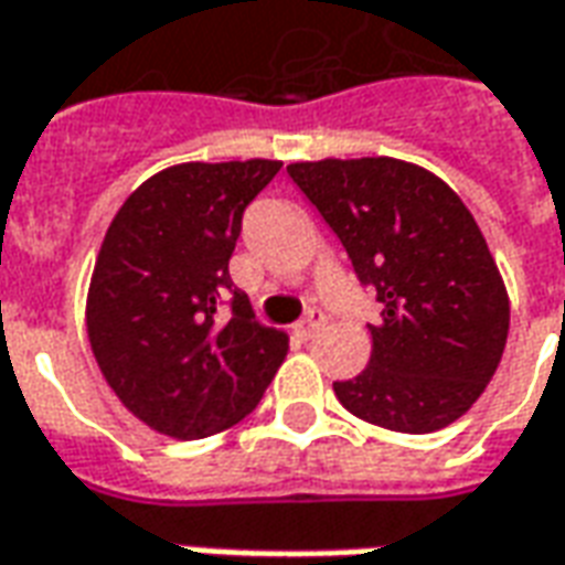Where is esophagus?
<instances>
[{"mask_svg": "<svg viewBox=\"0 0 565 565\" xmlns=\"http://www.w3.org/2000/svg\"><path fill=\"white\" fill-rule=\"evenodd\" d=\"M322 326H326V313H322V310H310V313L303 316L301 322L295 326V331H298V338L310 340L313 334H319V331H322Z\"/></svg>", "mask_w": 565, "mask_h": 565, "instance_id": "34e87169", "label": "esophagus"}]
</instances>
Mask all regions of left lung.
<instances>
[{
	"mask_svg": "<svg viewBox=\"0 0 565 565\" xmlns=\"http://www.w3.org/2000/svg\"><path fill=\"white\" fill-rule=\"evenodd\" d=\"M289 175L377 295L371 362L340 404L407 435L450 426L481 398L508 338V295L481 227L438 175L395 158L291 163Z\"/></svg>",
	"mask_w": 565,
	"mask_h": 565,
	"instance_id": "1",
	"label": "left lung"
}]
</instances>
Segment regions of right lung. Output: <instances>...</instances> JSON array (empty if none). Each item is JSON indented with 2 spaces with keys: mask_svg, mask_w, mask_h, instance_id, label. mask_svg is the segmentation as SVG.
Segmentation results:
<instances>
[{
  "mask_svg": "<svg viewBox=\"0 0 565 565\" xmlns=\"http://www.w3.org/2000/svg\"><path fill=\"white\" fill-rule=\"evenodd\" d=\"M279 167H170L136 188L103 239L87 338L124 407L161 435L191 441L249 417L289 353L227 274L243 212Z\"/></svg>",
  "mask_w": 565,
  "mask_h": 565,
  "instance_id": "add662e5",
  "label": "right lung"
}]
</instances>
